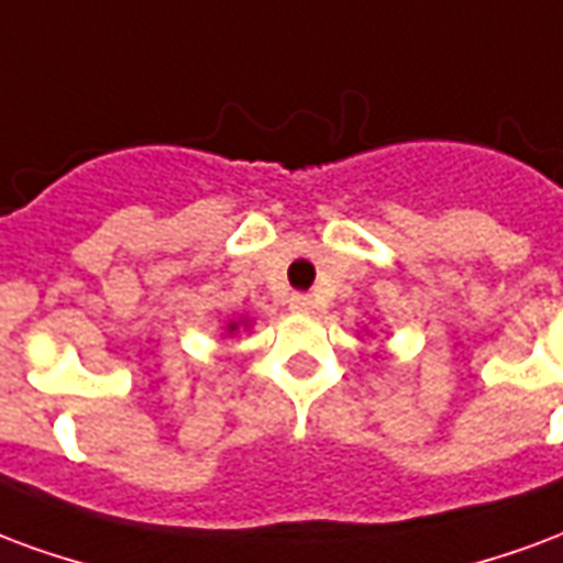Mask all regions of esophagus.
I'll use <instances>...</instances> for the list:
<instances>
[{"instance_id": "1", "label": "esophagus", "mask_w": 563, "mask_h": 563, "mask_svg": "<svg viewBox=\"0 0 563 563\" xmlns=\"http://www.w3.org/2000/svg\"><path fill=\"white\" fill-rule=\"evenodd\" d=\"M290 309L309 314V311H314V297H309V294H294L290 297Z\"/></svg>"}]
</instances>
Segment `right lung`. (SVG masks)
Instances as JSON below:
<instances>
[{"label":"right lung","mask_w":563,"mask_h":563,"mask_svg":"<svg viewBox=\"0 0 563 563\" xmlns=\"http://www.w3.org/2000/svg\"><path fill=\"white\" fill-rule=\"evenodd\" d=\"M249 330H252V321H249V318H231V321L224 323V335H231V339H236L240 332Z\"/></svg>","instance_id":"add662e5"}]
</instances>
